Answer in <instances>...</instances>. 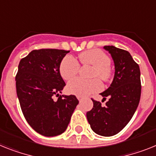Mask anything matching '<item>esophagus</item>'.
Here are the masks:
<instances>
[{"mask_svg": "<svg viewBox=\"0 0 156 156\" xmlns=\"http://www.w3.org/2000/svg\"><path fill=\"white\" fill-rule=\"evenodd\" d=\"M78 101H79V102H82V98H80V97H78Z\"/></svg>", "mask_w": 156, "mask_h": 156, "instance_id": "1", "label": "esophagus"}]
</instances>
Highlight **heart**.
<instances>
[{
	"mask_svg": "<svg viewBox=\"0 0 156 156\" xmlns=\"http://www.w3.org/2000/svg\"><path fill=\"white\" fill-rule=\"evenodd\" d=\"M79 59L82 65L93 66L90 77H99L106 80L110 75V58L106 54L98 49L90 50L79 55ZM80 65L78 60L71 55L65 56L59 65V73L64 80H70L79 71ZM102 89V84L98 78L85 80L82 78H74L68 82L66 91L78 97H86Z\"/></svg>",
	"mask_w": 156,
	"mask_h": 156,
	"instance_id": "obj_1",
	"label": "heart"
}]
</instances>
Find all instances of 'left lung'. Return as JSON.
I'll list each match as a JSON object with an SVG mask.
<instances>
[{
	"mask_svg": "<svg viewBox=\"0 0 156 156\" xmlns=\"http://www.w3.org/2000/svg\"><path fill=\"white\" fill-rule=\"evenodd\" d=\"M114 62L115 74L110 86L101 93L108 101L105 106L92 99L94 106L86 112L94 133L112 136L122 130L130 121L138 107L141 94L140 70L129 51L114 46H105Z\"/></svg>",
	"mask_w": 156,
	"mask_h": 156,
	"instance_id": "8db88e82",
	"label": "left lung"
}]
</instances>
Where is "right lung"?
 <instances>
[{
    "mask_svg": "<svg viewBox=\"0 0 156 156\" xmlns=\"http://www.w3.org/2000/svg\"><path fill=\"white\" fill-rule=\"evenodd\" d=\"M70 51L33 50L22 58L16 75V87L22 112L30 126L45 136L66 131L78 100L61 95L66 86L59 65ZM57 96V100L53 97Z\"/></svg>",
    "mask_w": 156,
    "mask_h": 156,
    "instance_id": "1",
    "label": "right lung"
}]
</instances>
